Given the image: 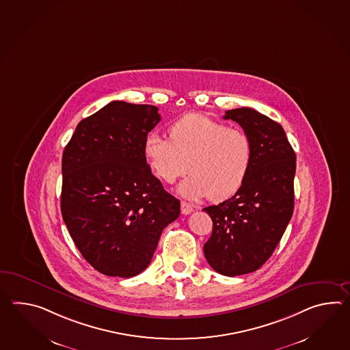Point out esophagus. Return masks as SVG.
<instances>
[{"instance_id": "34e87169", "label": "esophagus", "mask_w": 350, "mask_h": 350, "mask_svg": "<svg viewBox=\"0 0 350 350\" xmlns=\"http://www.w3.org/2000/svg\"><path fill=\"white\" fill-rule=\"evenodd\" d=\"M180 211L183 215H189L193 211V206L187 202H180Z\"/></svg>"}]
</instances>
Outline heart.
<instances>
[{"mask_svg": "<svg viewBox=\"0 0 350 350\" xmlns=\"http://www.w3.org/2000/svg\"><path fill=\"white\" fill-rule=\"evenodd\" d=\"M170 139L153 132L144 142V156L158 179L172 185L191 173L178 187L189 200L208 196L212 202L232 198L249 177L254 146L246 133L201 114H187L168 129Z\"/></svg>", "mask_w": 350, "mask_h": 350, "instance_id": "obj_1", "label": "heart"}]
</instances>
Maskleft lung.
<instances>
[{
  "mask_svg": "<svg viewBox=\"0 0 350 350\" xmlns=\"http://www.w3.org/2000/svg\"><path fill=\"white\" fill-rule=\"evenodd\" d=\"M254 146L245 185L232 198L203 208L213 228L203 251L211 267L226 276L256 271L271 256L294 211L296 156L282 126L255 109L227 110Z\"/></svg>",
  "mask_w": 350,
  "mask_h": 350,
  "instance_id": "obj_1",
  "label": "left lung"
}]
</instances>
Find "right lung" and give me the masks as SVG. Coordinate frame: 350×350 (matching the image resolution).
<instances>
[{"mask_svg": "<svg viewBox=\"0 0 350 350\" xmlns=\"http://www.w3.org/2000/svg\"><path fill=\"white\" fill-rule=\"evenodd\" d=\"M161 120L154 105L109 103L79 123L62 153V215L80 254L119 278L144 271L180 213L144 156Z\"/></svg>", "mask_w": 350, "mask_h": 350, "instance_id": "right-lung-1", "label": "right lung"}]
</instances>
